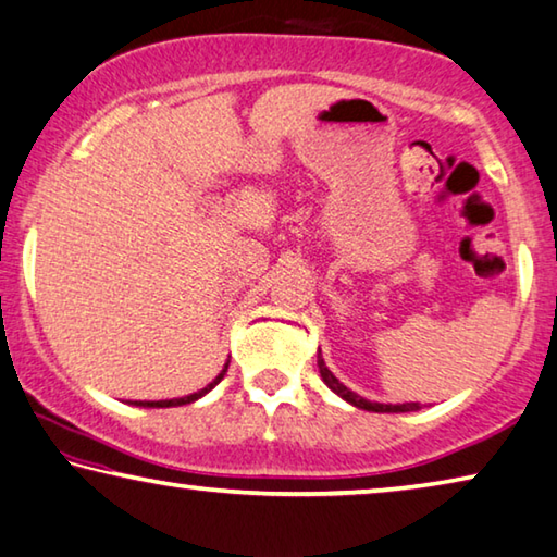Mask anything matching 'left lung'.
<instances>
[{"label": "left lung", "instance_id": "1", "mask_svg": "<svg viewBox=\"0 0 557 557\" xmlns=\"http://www.w3.org/2000/svg\"><path fill=\"white\" fill-rule=\"evenodd\" d=\"M317 367H320V374H322V379H324V384L330 386V389H332L334 394H339L344 401L355 404V406H359V409H364V411H376V413H399V411H417V409H421L419 404H376V401H367V399H361L359 394L349 392L347 386H344V384L339 382V379L334 376V374L330 372V369H326L322 355H317Z\"/></svg>", "mask_w": 557, "mask_h": 557}]
</instances>
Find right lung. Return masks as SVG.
I'll return each instance as SVG.
<instances>
[{
    "mask_svg": "<svg viewBox=\"0 0 557 557\" xmlns=\"http://www.w3.org/2000/svg\"><path fill=\"white\" fill-rule=\"evenodd\" d=\"M225 372H227V364H225V369L223 372H220L218 376H215V382L210 384V386H206V389H200V392H196V394H190V396H183V399H171V401H140V406H158V409H161V406H181V404H190V401H196V399H200L202 394H208L210 389H213V386L220 382V379L225 376Z\"/></svg>",
    "mask_w": 557,
    "mask_h": 557,
    "instance_id": "add662e5",
    "label": "right lung"
}]
</instances>
